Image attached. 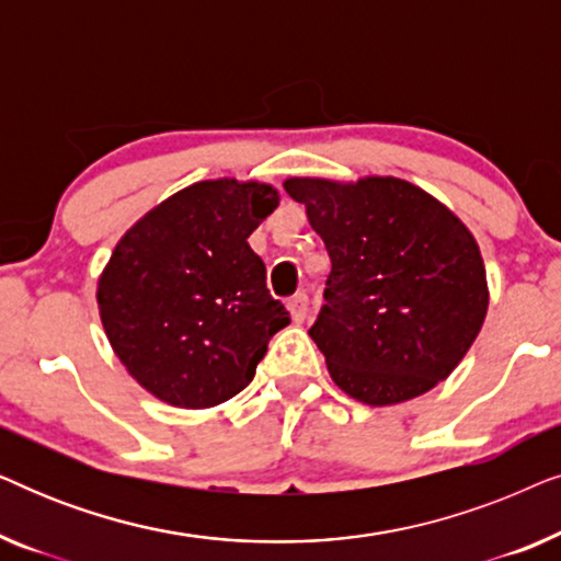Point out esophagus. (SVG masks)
<instances>
[{
    "instance_id": "esophagus-1",
    "label": "esophagus",
    "mask_w": 561,
    "mask_h": 561,
    "mask_svg": "<svg viewBox=\"0 0 561 561\" xmlns=\"http://www.w3.org/2000/svg\"><path fill=\"white\" fill-rule=\"evenodd\" d=\"M288 311H290V317H294V321H298V324H301V321L306 319V313H309V296L296 294L288 301Z\"/></svg>"
}]
</instances>
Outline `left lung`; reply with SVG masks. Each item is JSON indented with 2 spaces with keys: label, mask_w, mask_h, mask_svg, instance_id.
Instances as JSON below:
<instances>
[{
  "label": "left lung",
  "mask_w": 561,
  "mask_h": 561,
  "mask_svg": "<svg viewBox=\"0 0 561 561\" xmlns=\"http://www.w3.org/2000/svg\"><path fill=\"white\" fill-rule=\"evenodd\" d=\"M332 273L309 336L332 380L367 405L409 401L459 365L488 313L480 248L462 221L401 179H288Z\"/></svg>",
  "instance_id": "obj_1"
}]
</instances>
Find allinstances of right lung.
<instances>
[{
	"label": "right lung",
	"mask_w": 561,
	"mask_h": 561,
	"mask_svg": "<svg viewBox=\"0 0 561 561\" xmlns=\"http://www.w3.org/2000/svg\"><path fill=\"white\" fill-rule=\"evenodd\" d=\"M278 206L265 183L202 181L145 214L99 278L112 350L145 390L209 409L255 378L290 313L265 283L248 237Z\"/></svg>",
	"instance_id": "right-lung-1"
}]
</instances>
